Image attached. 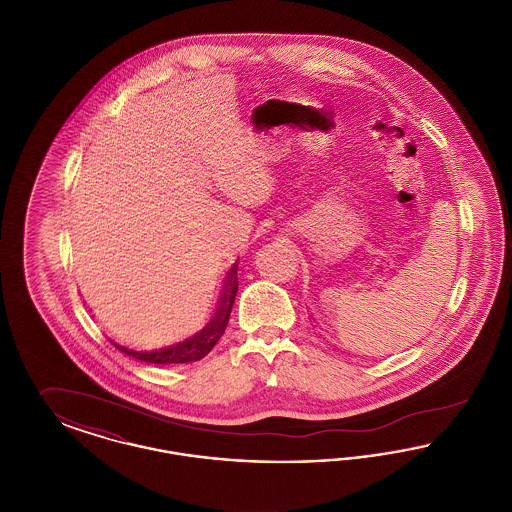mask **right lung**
Wrapping results in <instances>:
<instances>
[{"mask_svg":"<svg viewBox=\"0 0 512 512\" xmlns=\"http://www.w3.org/2000/svg\"><path fill=\"white\" fill-rule=\"evenodd\" d=\"M238 293V267L232 265L228 276L224 278L222 290L217 295L215 305L209 309L207 317L201 318L182 338L167 343L163 347L136 349L117 341L109 340L119 351L138 361L151 365H178V363H194L203 359L220 340L228 326V318L234 307V299Z\"/></svg>","mask_w":512,"mask_h":512,"instance_id":"right-lung-1","label":"right lung"}]
</instances>
